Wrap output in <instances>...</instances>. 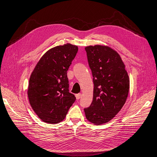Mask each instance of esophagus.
<instances>
[{"label":"esophagus","mask_w":157,"mask_h":157,"mask_svg":"<svg viewBox=\"0 0 157 157\" xmlns=\"http://www.w3.org/2000/svg\"><path fill=\"white\" fill-rule=\"evenodd\" d=\"M75 97H76V99L77 100H79L80 98H81V97H82V94H81V93L75 95Z\"/></svg>","instance_id":"obj_1"}]
</instances>
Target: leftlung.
<instances>
[{
  "mask_svg": "<svg viewBox=\"0 0 157 157\" xmlns=\"http://www.w3.org/2000/svg\"><path fill=\"white\" fill-rule=\"evenodd\" d=\"M93 76V100L84 109L90 122L101 125L117 115L125 104L129 90V78L120 55L107 46L85 47Z\"/></svg>",
  "mask_w": 157,
  "mask_h": 157,
  "instance_id": "8db88e82",
  "label": "left lung"
}]
</instances>
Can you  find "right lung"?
Masks as SVG:
<instances>
[{"label": "right lung", "instance_id": "add662e5", "mask_svg": "<svg viewBox=\"0 0 157 157\" xmlns=\"http://www.w3.org/2000/svg\"><path fill=\"white\" fill-rule=\"evenodd\" d=\"M78 47L67 43L48 50L35 67L29 80L28 96L30 105L45 123L61 122L75 101L69 92L67 71Z\"/></svg>", "mask_w": 157, "mask_h": 157}]
</instances>
